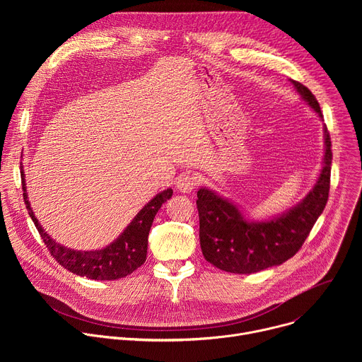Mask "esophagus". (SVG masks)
I'll list each match as a JSON object with an SVG mask.
<instances>
[{
	"label": "esophagus",
	"mask_w": 362,
	"mask_h": 362,
	"mask_svg": "<svg viewBox=\"0 0 362 362\" xmlns=\"http://www.w3.org/2000/svg\"><path fill=\"white\" fill-rule=\"evenodd\" d=\"M196 185H197V176L194 173H185V175L179 176L176 180L177 190H180L183 193L192 192L196 187Z\"/></svg>",
	"instance_id": "1"
}]
</instances>
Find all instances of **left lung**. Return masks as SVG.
<instances>
[{"label": "left lung", "instance_id": "1", "mask_svg": "<svg viewBox=\"0 0 362 362\" xmlns=\"http://www.w3.org/2000/svg\"><path fill=\"white\" fill-rule=\"evenodd\" d=\"M292 83L302 98L322 117L320 103L311 90L298 81ZM331 163V137L325 126L324 166L314 189L295 208L267 222H249L230 202L209 189H199L196 204L204 259L232 274H255L288 261L302 247L325 209Z\"/></svg>", "mask_w": 362, "mask_h": 362}]
</instances>
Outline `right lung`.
<instances>
[{
	"mask_svg": "<svg viewBox=\"0 0 362 362\" xmlns=\"http://www.w3.org/2000/svg\"><path fill=\"white\" fill-rule=\"evenodd\" d=\"M23 168V166H21ZM21 183L25 208L30 218L33 219L42 242L47 245L51 256L67 271L97 281H113L130 275L133 271L140 268L146 262L147 255V238L154 216L162 208V204L169 200L173 194L172 189H166L162 193L154 196L144 208L136 215L132 223L124 232L109 246L98 250H74L51 239L44 229L40 226L34 216L30 202L25 193V179L21 169Z\"/></svg>",
	"mask_w": 362,
	"mask_h": 362,
	"instance_id": "1",
	"label": "right lung"
}]
</instances>
